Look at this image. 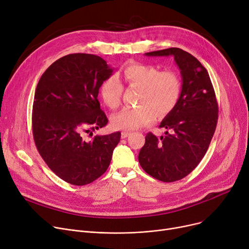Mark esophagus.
Returning <instances> with one entry per match:
<instances>
[{"label": "esophagus", "mask_w": 249, "mask_h": 249, "mask_svg": "<svg viewBox=\"0 0 249 249\" xmlns=\"http://www.w3.org/2000/svg\"><path fill=\"white\" fill-rule=\"evenodd\" d=\"M130 134H131V132H128V131H123L122 133H121V137L123 138V139H125V138H127Z\"/></svg>", "instance_id": "esophagus-1"}]
</instances>
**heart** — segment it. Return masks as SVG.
<instances>
[{
    "label": "heart",
    "mask_w": 249,
    "mask_h": 249,
    "mask_svg": "<svg viewBox=\"0 0 249 249\" xmlns=\"http://www.w3.org/2000/svg\"><path fill=\"white\" fill-rule=\"evenodd\" d=\"M122 75L128 85L140 88V105L124 108L114 114L111 121L116 129L134 130L147 125L154 120L155 111L160 115H165L179 101L181 81L175 71H160L156 65L133 62L123 69ZM122 91L123 86L115 75L105 80L100 87L101 98L111 109L119 107Z\"/></svg>",
    "instance_id": "obj_1"
}]
</instances>
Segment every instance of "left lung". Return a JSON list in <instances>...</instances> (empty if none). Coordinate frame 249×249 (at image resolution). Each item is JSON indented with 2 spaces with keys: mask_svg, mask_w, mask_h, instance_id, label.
I'll list each match as a JSON object with an SVG mask.
<instances>
[{
  "mask_svg": "<svg viewBox=\"0 0 249 249\" xmlns=\"http://www.w3.org/2000/svg\"><path fill=\"white\" fill-rule=\"evenodd\" d=\"M145 55H173L182 78L179 101L160 125L171 133L160 138L147 133L138 155L149 176L172 182L187 177L203 160L216 130L218 103L207 70L189 52L172 47Z\"/></svg>",
  "mask_w": 249,
  "mask_h": 249,
  "instance_id": "1",
  "label": "left lung"
}]
</instances>
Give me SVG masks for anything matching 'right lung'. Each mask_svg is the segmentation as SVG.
Returning a JSON list of instances; mask_svg holds the SVG:
<instances>
[{
	"instance_id": "1",
	"label": "right lung",
	"mask_w": 249,
	"mask_h": 249,
	"mask_svg": "<svg viewBox=\"0 0 249 249\" xmlns=\"http://www.w3.org/2000/svg\"><path fill=\"white\" fill-rule=\"evenodd\" d=\"M112 72L98 55L72 53L52 63L37 84L32 109L35 145L51 171L69 184L85 186L99 178L120 141V132L90 141L83 137L108 123L98 94Z\"/></svg>"
}]
</instances>
